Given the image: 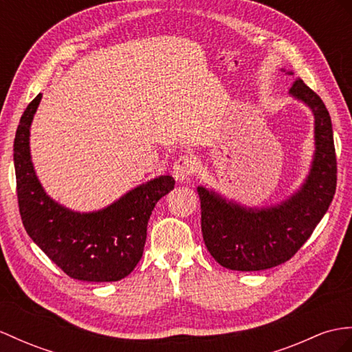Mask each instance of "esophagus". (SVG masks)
<instances>
[{
    "label": "esophagus",
    "instance_id": "obj_1",
    "mask_svg": "<svg viewBox=\"0 0 352 352\" xmlns=\"http://www.w3.org/2000/svg\"><path fill=\"white\" fill-rule=\"evenodd\" d=\"M197 162L192 157L184 155L181 158H177L175 166H173V177L177 182H188L190 177L194 175Z\"/></svg>",
    "mask_w": 352,
    "mask_h": 352
}]
</instances>
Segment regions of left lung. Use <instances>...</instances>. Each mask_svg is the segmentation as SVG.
<instances>
[{
    "mask_svg": "<svg viewBox=\"0 0 352 352\" xmlns=\"http://www.w3.org/2000/svg\"><path fill=\"white\" fill-rule=\"evenodd\" d=\"M289 96L305 102L314 115V158L296 192L278 204L248 208L213 190L197 188L204 245L226 269L255 272L288 261L311 237L336 191V152L329 110L302 79L293 83Z\"/></svg>",
    "mask_w": 352,
    "mask_h": 352,
    "instance_id": "1",
    "label": "left lung"
}]
</instances>
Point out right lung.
I'll return each mask as SVG.
<instances>
[{
  "instance_id": "right-lung-1",
  "label": "right lung",
  "mask_w": 352,
  "mask_h": 352,
  "mask_svg": "<svg viewBox=\"0 0 352 352\" xmlns=\"http://www.w3.org/2000/svg\"><path fill=\"white\" fill-rule=\"evenodd\" d=\"M40 101L41 94L25 109L13 144L23 227L32 242L70 278L121 280L140 261L152 210L161 197L173 190L175 179L168 175L151 179L94 212H76L59 204L46 194L31 161L30 128Z\"/></svg>"
}]
</instances>
